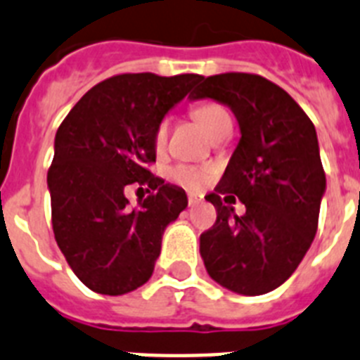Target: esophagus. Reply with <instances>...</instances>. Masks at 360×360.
Returning a JSON list of instances; mask_svg holds the SVG:
<instances>
[{"mask_svg": "<svg viewBox=\"0 0 360 360\" xmlns=\"http://www.w3.org/2000/svg\"><path fill=\"white\" fill-rule=\"evenodd\" d=\"M200 202H202V197H198V195H193V193H189V195H187V204H189L191 207L198 206Z\"/></svg>", "mask_w": 360, "mask_h": 360, "instance_id": "esophagus-1", "label": "esophagus"}]
</instances>
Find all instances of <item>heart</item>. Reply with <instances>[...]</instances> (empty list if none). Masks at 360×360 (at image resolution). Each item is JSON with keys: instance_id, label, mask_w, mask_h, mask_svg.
Segmentation results:
<instances>
[{"instance_id": "heart-1", "label": "heart", "mask_w": 360, "mask_h": 360, "mask_svg": "<svg viewBox=\"0 0 360 360\" xmlns=\"http://www.w3.org/2000/svg\"><path fill=\"white\" fill-rule=\"evenodd\" d=\"M191 117L206 130L213 139L222 132V130L231 129V117L228 110L219 103H202L191 110ZM167 139V121H162L158 129L154 132V145L156 148H163ZM210 169L193 167V165H176L171 169V180L189 189H200L207 180Z\"/></svg>"}]
</instances>
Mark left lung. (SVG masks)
Returning <instances> with one entry per match:
<instances>
[{
    "mask_svg": "<svg viewBox=\"0 0 360 360\" xmlns=\"http://www.w3.org/2000/svg\"><path fill=\"white\" fill-rule=\"evenodd\" d=\"M189 99L226 105L240 138L210 200L212 230L200 236V255L212 280L231 292L257 296L289 280L319 228L326 174L316 130L280 86L252 73L202 80ZM236 194L247 207L231 206Z\"/></svg>",
    "mask_w": 360,
    "mask_h": 360,
    "instance_id": "left-lung-1",
    "label": "left lung"
}]
</instances>
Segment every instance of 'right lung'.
Segmentation results:
<instances>
[{
  "instance_id": "right-lung-1",
  "label": "right lung",
  "mask_w": 360,
  "mask_h": 360,
  "mask_svg": "<svg viewBox=\"0 0 360 360\" xmlns=\"http://www.w3.org/2000/svg\"><path fill=\"white\" fill-rule=\"evenodd\" d=\"M195 73H124L82 95L56 130L47 173L56 245L94 292L121 296L154 272L165 228L187 207L182 187L147 169L156 162L154 132L169 110L200 82ZM153 195L130 208L124 187Z\"/></svg>"
}]
</instances>
